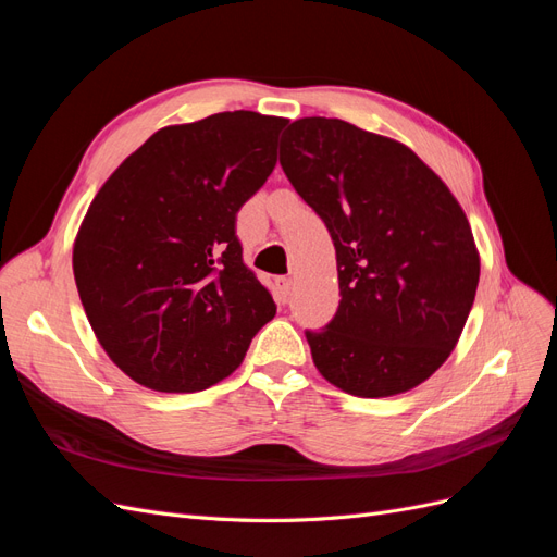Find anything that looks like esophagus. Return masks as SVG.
<instances>
[{"mask_svg": "<svg viewBox=\"0 0 557 557\" xmlns=\"http://www.w3.org/2000/svg\"><path fill=\"white\" fill-rule=\"evenodd\" d=\"M290 285H293V281H290L288 276H276V278H274V295H276V299H278V301H285V299H288V295H290Z\"/></svg>", "mask_w": 557, "mask_h": 557, "instance_id": "1", "label": "esophagus"}]
</instances>
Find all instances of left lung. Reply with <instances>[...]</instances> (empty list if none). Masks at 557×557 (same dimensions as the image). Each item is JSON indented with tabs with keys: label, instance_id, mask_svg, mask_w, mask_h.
Instances as JSON below:
<instances>
[{
	"label": "left lung",
	"instance_id": "left-lung-1",
	"mask_svg": "<svg viewBox=\"0 0 557 557\" xmlns=\"http://www.w3.org/2000/svg\"><path fill=\"white\" fill-rule=\"evenodd\" d=\"M281 166L336 250L339 309L305 332L318 372L356 397L411 391L446 362L476 297L458 199L411 148L339 117L295 121Z\"/></svg>",
	"mask_w": 557,
	"mask_h": 557
}]
</instances>
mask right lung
<instances>
[{"label":"right lung","mask_w":557,"mask_h":557,"mask_svg":"<svg viewBox=\"0 0 557 557\" xmlns=\"http://www.w3.org/2000/svg\"><path fill=\"white\" fill-rule=\"evenodd\" d=\"M285 125L225 111L162 127L95 195L74 242V278L95 336L132 381L205 391L276 315L244 264L237 213L274 172Z\"/></svg>","instance_id":"1"}]
</instances>
